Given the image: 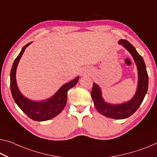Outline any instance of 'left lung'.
<instances>
[{
    "label": "left lung",
    "mask_w": 157,
    "mask_h": 157,
    "mask_svg": "<svg viewBox=\"0 0 157 157\" xmlns=\"http://www.w3.org/2000/svg\"><path fill=\"white\" fill-rule=\"evenodd\" d=\"M119 44L122 45L128 50L137 65L138 71V85L136 95L132 100L127 102L120 105H110L104 101L100 88L97 84L93 83L91 97L95 107L101 114L114 119H124L133 114L143 102L144 96L147 92L149 79L143 57L137 52L133 45L124 39H121Z\"/></svg>",
    "instance_id": "8db88e82"
}]
</instances>
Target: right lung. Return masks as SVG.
<instances>
[{"instance_id":"obj_1","label":"right lung","mask_w":157,"mask_h":157,"mask_svg":"<svg viewBox=\"0 0 157 157\" xmlns=\"http://www.w3.org/2000/svg\"><path fill=\"white\" fill-rule=\"evenodd\" d=\"M31 43H27L23 47L20 53L14 59L10 71V90L14 102L31 119L36 121H43L56 117L63 110L67 101V91L76 86L78 81V77L64 84L51 98L43 102L31 101L24 97L17 86L16 69L21 55Z\"/></svg>"}]
</instances>
